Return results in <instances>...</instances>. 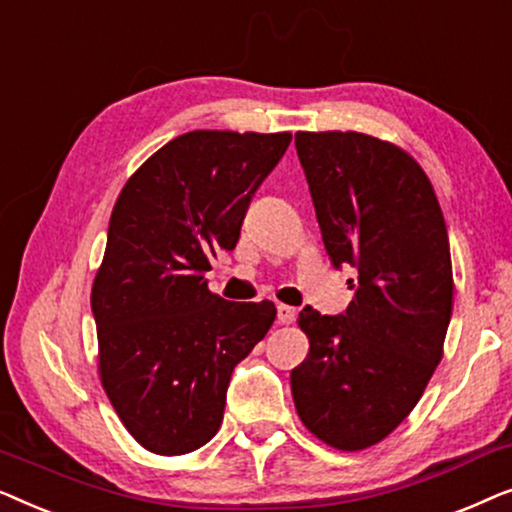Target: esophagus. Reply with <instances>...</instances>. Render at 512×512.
Listing matches in <instances>:
<instances>
[{
	"instance_id": "esophagus-1",
	"label": "esophagus",
	"mask_w": 512,
	"mask_h": 512,
	"mask_svg": "<svg viewBox=\"0 0 512 512\" xmlns=\"http://www.w3.org/2000/svg\"><path fill=\"white\" fill-rule=\"evenodd\" d=\"M293 319H296V307L277 305V321H279V324H293Z\"/></svg>"
}]
</instances>
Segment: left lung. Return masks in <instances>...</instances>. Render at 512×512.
I'll use <instances>...</instances> for the list:
<instances>
[{"mask_svg": "<svg viewBox=\"0 0 512 512\" xmlns=\"http://www.w3.org/2000/svg\"><path fill=\"white\" fill-rule=\"evenodd\" d=\"M326 254L359 270L340 317L298 314L310 340L291 370L305 429L342 452L389 436L443 359L454 305L450 240L429 177L401 146L363 132H296Z\"/></svg>", "mask_w": 512, "mask_h": 512, "instance_id": "1", "label": "left lung"}]
</instances>
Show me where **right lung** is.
<instances>
[{
    "label": "right lung",
    "mask_w": 512,
    "mask_h": 512,
    "mask_svg": "<svg viewBox=\"0 0 512 512\" xmlns=\"http://www.w3.org/2000/svg\"><path fill=\"white\" fill-rule=\"evenodd\" d=\"M291 132L193 130L125 181L90 305L97 373L144 450L177 457L219 431L233 368L265 338L275 303L207 289L209 258L235 249L251 195Z\"/></svg>",
    "instance_id": "obj_1"
}]
</instances>
